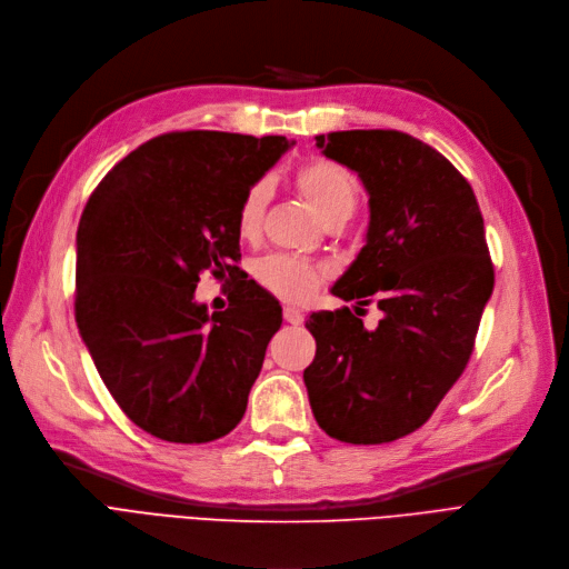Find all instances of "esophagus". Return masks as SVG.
<instances>
[{
  "label": "esophagus",
  "mask_w": 569,
  "mask_h": 569,
  "mask_svg": "<svg viewBox=\"0 0 569 569\" xmlns=\"http://www.w3.org/2000/svg\"><path fill=\"white\" fill-rule=\"evenodd\" d=\"M282 315H284V321H287V323H291V327H299V323H303V312H301L299 308H291V306H287Z\"/></svg>",
  "instance_id": "34e87169"
}]
</instances>
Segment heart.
I'll use <instances>...</instances> for the list:
<instances>
[{
  "instance_id": "1",
  "label": "heart",
  "mask_w": 569,
  "mask_h": 569,
  "mask_svg": "<svg viewBox=\"0 0 569 569\" xmlns=\"http://www.w3.org/2000/svg\"><path fill=\"white\" fill-rule=\"evenodd\" d=\"M293 184L299 189V194L310 203V208L317 212V218L327 227L347 222L361 199V187L357 176L347 167L338 164V161L321 157L308 159L306 164L296 169ZM268 197L270 189L266 180L252 182L248 187V192L242 194L236 214V229L240 238L252 240L259 236ZM254 276L270 293L280 296V299L291 303H306L312 299L315 291L323 282L327 270L319 263L299 257L270 254L257 263Z\"/></svg>"
}]
</instances>
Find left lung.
<instances>
[{
  "label": "left lung",
  "mask_w": 569,
  "mask_h": 569,
  "mask_svg": "<svg viewBox=\"0 0 569 569\" xmlns=\"http://www.w3.org/2000/svg\"><path fill=\"white\" fill-rule=\"evenodd\" d=\"M315 139L370 194L366 246L333 293L377 303L385 317L368 331L349 308L310 315V408L340 442H393L430 419L470 361L496 282L483 218L470 182L410 133L351 129Z\"/></svg>",
  "instance_id": "obj_1"
}]
</instances>
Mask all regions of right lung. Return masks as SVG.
Returning a JSON list of instances; mask_svg holds the SVG:
<instances>
[{"label":"right lung","instance_id":"1","mask_svg":"<svg viewBox=\"0 0 569 569\" xmlns=\"http://www.w3.org/2000/svg\"><path fill=\"white\" fill-rule=\"evenodd\" d=\"M291 143L169 131L129 152L92 192L76 233V323L120 410L150 436L203 445L246 415L282 308L238 268L242 194ZM208 269L230 308L193 301Z\"/></svg>","mask_w":569,"mask_h":569}]
</instances>
